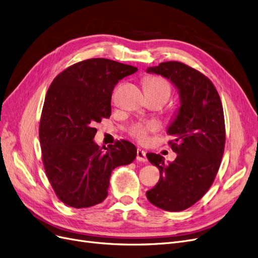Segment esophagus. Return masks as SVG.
I'll return each mask as SVG.
<instances>
[{"label":"esophagus","instance_id":"34e87169","mask_svg":"<svg viewBox=\"0 0 258 258\" xmlns=\"http://www.w3.org/2000/svg\"><path fill=\"white\" fill-rule=\"evenodd\" d=\"M147 153L146 152L144 151V150H141V149H137V160H139V161H144V163H146V161L148 160V158H147V155H146Z\"/></svg>","mask_w":258,"mask_h":258}]
</instances>
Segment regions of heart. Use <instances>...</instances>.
<instances>
[{"label":"heart","mask_w":258,"mask_h":258,"mask_svg":"<svg viewBox=\"0 0 258 258\" xmlns=\"http://www.w3.org/2000/svg\"><path fill=\"white\" fill-rule=\"evenodd\" d=\"M146 92L161 93L169 98L170 86L166 80L159 76H150L145 81ZM158 124L156 122H139L133 125L131 128V134L139 141H146L149 133L155 132L158 130Z\"/></svg>","instance_id":"1"}]
</instances>
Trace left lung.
<instances>
[{
  "label": "left lung",
  "instance_id": "1",
  "mask_svg": "<svg viewBox=\"0 0 258 258\" xmlns=\"http://www.w3.org/2000/svg\"><path fill=\"white\" fill-rule=\"evenodd\" d=\"M147 72L169 80L179 97V108L167 128L177 156L167 164L159 154H147L160 173L147 198L164 211L180 212L207 192L220 167L225 145L222 104L213 83L185 63L161 62Z\"/></svg>",
  "mask_w": 258,
  "mask_h": 258
}]
</instances>
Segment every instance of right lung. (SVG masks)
Here are the masks:
<instances>
[{"mask_svg":"<svg viewBox=\"0 0 258 258\" xmlns=\"http://www.w3.org/2000/svg\"><path fill=\"white\" fill-rule=\"evenodd\" d=\"M137 70L106 58L87 59L59 73L47 90L39 126L42 160L56 196L68 206L103 202L112 170L136 158L130 141L100 148L93 138L94 124L110 117L114 86Z\"/></svg>","mask_w":258,"mask_h":258,"instance_id":"obj_1","label":"right lung"}]
</instances>
